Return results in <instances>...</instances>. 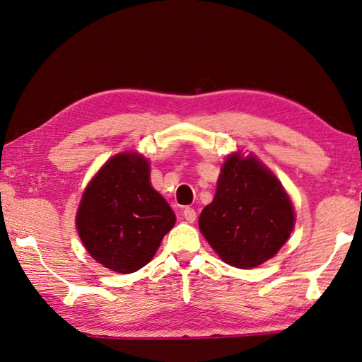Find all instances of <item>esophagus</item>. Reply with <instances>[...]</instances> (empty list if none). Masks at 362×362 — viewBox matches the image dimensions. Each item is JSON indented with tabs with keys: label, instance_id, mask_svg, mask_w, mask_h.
Returning a JSON list of instances; mask_svg holds the SVG:
<instances>
[{
	"label": "esophagus",
	"instance_id": "obj_1",
	"mask_svg": "<svg viewBox=\"0 0 362 362\" xmlns=\"http://www.w3.org/2000/svg\"><path fill=\"white\" fill-rule=\"evenodd\" d=\"M183 217H185L187 222L193 223L194 221H197V211H194L193 208H185L183 209Z\"/></svg>",
	"mask_w": 362,
	"mask_h": 362
}]
</instances>
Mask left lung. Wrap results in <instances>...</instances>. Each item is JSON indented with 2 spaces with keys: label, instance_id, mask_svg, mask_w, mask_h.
<instances>
[{
  "label": "left lung",
  "instance_id": "obj_1",
  "mask_svg": "<svg viewBox=\"0 0 362 362\" xmlns=\"http://www.w3.org/2000/svg\"><path fill=\"white\" fill-rule=\"evenodd\" d=\"M199 230L222 257L251 269L277 255L295 226L288 194L255 156L233 153L222 165L212 203L199 216Z\"/></svg>",
  "mask_w": 362,
  "mask_h": 362
}]
</instances>
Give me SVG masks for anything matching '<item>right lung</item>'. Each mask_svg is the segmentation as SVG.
Returning <instances> with one entry per match:
<instances>
[{
	"label": "right lung",
	"instance_id": "add662e5",
	"mask_svg": "<svg viewBox=\"0 0 362 362\" xmlns=\"http://www.w3.org/2000/svg\"><path fill=\"white\" fill-rule=\"evenodd\" d=\"M76 223L95 261L130 274L153 259L175 214L151 187L148 160L136 153H119L88 183Z\"/></svg>",
	"mask_w": 362,
	"mask_h": 362
}]
</instances>
